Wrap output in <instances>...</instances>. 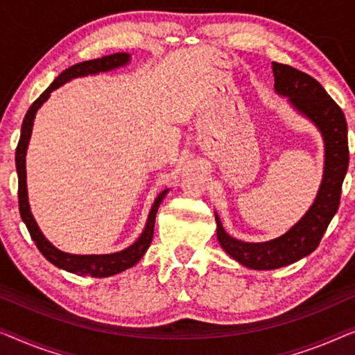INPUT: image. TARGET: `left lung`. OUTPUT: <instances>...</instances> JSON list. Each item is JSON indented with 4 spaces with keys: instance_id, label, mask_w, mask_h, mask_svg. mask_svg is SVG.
Segmentation results:
<instances>
[{
    "instance_id": "obj_1",
    "label": "left lung",
    "mask_w": 355,
    "mask_h": 355,
    "mask_svg": "<svg viewBox=\"0 0 355 355\" xmlns=\"http://www.w3.org/2000/svg\"><path fill=\"white\" fill-rule=\"evenodd\" d=\"M275 92L315 123L325 143V168L317 198L301 220L279 238L266 243H246L232 238L216 214L217 238L228 256L254 270H273L313 252L339 207L343 180L349 166L347 123L341 107L325 88L307 73L286 64L272 62Z\"/></svg>"
}]
</instances>
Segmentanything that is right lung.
<instances>
[{
    "mask_svg": "<svg viewBox=\"0 0 355 355\" xmlns=\"http://www.w3.org/2000/svg\"><path fill=\"white\" fill-rule=\"evenodd\" d=\"M128 62H130L128 53H116V54H111V56H104V58L92 59V61L78 62L76 66L66 69L62 73H59V77L54 80V82L49 85L42 94H40L37 101L28 107L26 117H24L21 138H19V144L16 149V168H17V177H19V211H21V217L24 223H26L30 236H32L35 244H37L38 251L46 257V261L51 262L53 266L62 268V270L76 273V275H80V277L104 278V277L116 275V273H121L123 270H127V268L133 267L135 263L144 256V252H146L149 244H151L157 209L161 206L162 199L166 198L168 189H164V191L156 198L151 211H149L148 222H146V227L143 230V233L139 234V238L132 244V246L123 249V251H119L114 254H89V256H78V254H69V252L59 251L58 248H54L53 244L43 236L42 230L38 228L28 206L26 154H27V146L30 141V135H32L33 119L38 109L42 107V104L49 98L51 92L58 89L59 87H62V85L69 82V80L77 78V77H85V76H94V73H99V72L112 71V69L127 66Z\"/></svg>",
    "mask_w": 355,
    "mask_h": 355,
    "instance_id": "right-lung-1",
    "label": "right lung"
}]
</instances>
